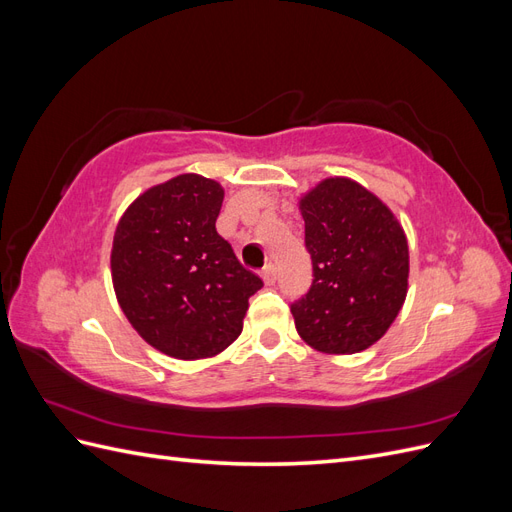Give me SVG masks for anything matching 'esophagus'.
<instances>
[{
	"instance_id": "1",
	"label": "esophagus",
	"mask_w": 512,
	"mask_h": 512,
	"mask_svg": "<svg viewBox=\"0 0 512 512\" xmlns=\"http://www.w3.org/2000/svg\"><path fill=\"white\" fill-rule=\"evenodd\" d=\"M260 275H262V280H265V284H267V286H273V284H275V277H277L275 265H271V262H269V265L262 267Z\"/></svg>"
}]
</instances>
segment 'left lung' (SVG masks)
I'll return each instance as SVG.
<instances>
[{
	"mask_svg": "<svg viewBox=\"0 0 512 512\" xmlns=\"http://www.w3.org/2000/svg\"><path fill=\"white\" fill-rule=\"evenodd\" d=\"M314 280L290 305L303 342L354 354L389 331L408 294V239L393 211L361 183L320 181L301 200Z\"/></svg>",
	"mask_w": 512,
	"mask_h": 512,
	"instance_id": "left-lung-1",
	"label": "left lung"
}]
</instances>
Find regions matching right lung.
<instances>
[{"instance_id":"right-lung-1","label":"right lung","mask_w":512,"mask_h":512,"mask_svg":"<svg viewBox=\"0 0 512 512\" xmlns=\"http://www.w3.org/2000/svg\"><path fill=\"white\" fill-rule=\"evenodd\" d=\"M224 188L200 175L153 185L121 215L111 271L117 301L149 346L181 361L207 359L243 331L262 280L215 230Z\"/></svg>"}]
</instances>
